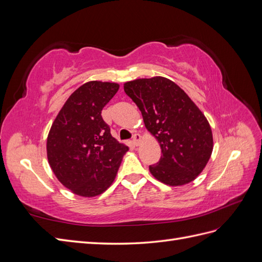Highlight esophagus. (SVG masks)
Wrapping results in <instances>:
<instances>
[{
  "mask_svg": "<svg viewBox=\"0 0 262 262\" xmlns=\"http://www.w3.org/2000/svg\"><path fill=\"white\" fill-rule=\"evenodd\" d=\"M140 141H141V136L139 133H134L133 134V138H132V142L134 145H139L140 144Z\"/></svg>",
  "mask_w": 262,
  "mask_h": 262,
  "instance_id": "obj_1",
  "label": "esophagus"
}]
</instances>
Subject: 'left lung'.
Here are the masks:
<instances>
[{
	"instance_id": "8db88e82",
	"label": "left lung",
	"mask_w": 262,
	"mask_h": 262,
	"mask_svg": "<svg viewBox=\"0 0 262 262\" xmlns=\"http://www.w3.org/2000/svg\"><path fill=\"white\" fill-rule=\"evenodd\" d=\"M124 92L161 143L162 157L149 166L150 173L168 186L195 179L213 149L211 126L200 109L177 84L162 76L125 83Z\"/></svg>"
}]
</instances>
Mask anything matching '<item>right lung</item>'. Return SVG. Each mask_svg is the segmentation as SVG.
I'll use <instances>...</instances> for the list:
<instances>
[{
	"label": "right lung",
	"instance_id": "1",
	"mask_svg": "<svg viewBox=\"0 0 262 262\" xmlns=\"http://www.w3.org/2000/svg\"><path fill=\"white\" fill-rule=\"evenodd\" d=\"M119 90L93 81L71 95L47 140L50 167L61 184L82 196L102 193L113 184L129 147L113 138L101 110Z\"/></svg>",
	"mask_w": 262,
	"mask_h": 262
}]
</instances>
